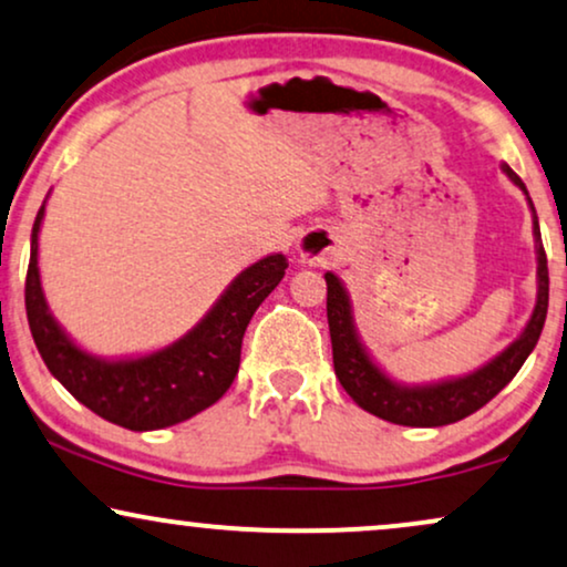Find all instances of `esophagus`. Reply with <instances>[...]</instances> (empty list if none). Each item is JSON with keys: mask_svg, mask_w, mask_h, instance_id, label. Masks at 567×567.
<instances>
[{"mask_svg": "<svg viewBox=\"0 0 567 567\" xmlns=\"http://www.w3.org/2000/svg\"><path fill=\"white\" fill-rule=\"evenodd\" d=\"M332 254H334V238L324 230H311L298 240L300 261L311 264V267H317V264L327 261Z\"/></svg>", "mask_w": 567, "mask_h": 567, "instance_id": "1", "label": "esophagus"}]
</instances>
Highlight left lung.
I'll return each instance as SVG.
<instances>
[{
	"label": "left lung",
	"instance_id": "8db88e82",
	"mask_svg": "<svg viewBox=\"0 0 567 567\" xmlns=\"http://www.w3.org/2000/svg\"><path fill=\"white\" fill-rule=\"evenodd\" d=\"M503 172L515 188L526 196L528 209H532V227H534V250H536V303L532 317L520 334L499 350L497 355L489 358L484 367H478L468 374L444 377L434 382H400L390 377L374 361L369 348L363 346L361 334L355 327L353 300L340 277L334 271H324L327 279V321L329 337H332V358L334 374L346 392L361 405L363 411L379 415L400 426H447L465 415L476 413L478 408L489 403L511 379L518 374V369L532 355V350L539 342L549 306V271L547 256L542 246L539 217H536L534 200L528 196L526 185L515 172L503 162Z\"/></svg>",
	"mask_w": 567,
	"mask_h": 567
}]
</instances>
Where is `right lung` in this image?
<instances>
[{
	"label": "right lung",
	"instance_id": "obj_1",
	"mask_svg": "<svg viewBox=\"0 0 567 567\" xmlns=\"http://www.w3.org/2000/svg\"><path fill=\"white\" fill-rule=\"evenodd\" d=\"M47 198L31 230L25 311L35 348L56 382L78 403L131 432L175 426L217 403L238 374L248 321L285 277L288 259L269 254L243 269L209 311L169 346L152 353L96 355L64 332L47 303L39 269V233Z\"/></svg>",
	"mask_w": 567,
	"mask_h": 567
}]
</instances>
